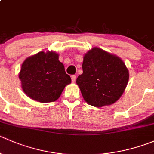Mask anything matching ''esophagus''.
I'll use <instances>...</instances> for the list:
<instances>
[{"label":"esophagus","mask_w":154,"mask_h":154,"mask_svg":"<svg viewBox=\"0 0 154 154\" xmlns=\"http://www.w3.org/2000/svg\"><path fill=\"white\" fill-rule=\"evenodd\" d=\"M71 80H72L73 83L76 81V76L75 75H72V76H71Z\"/></svg>","instance_id":"esophagus-1"}]
</instances>
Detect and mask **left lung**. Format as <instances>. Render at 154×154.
I'll return each mask as SVG.
<instances>
[{"label": "left lung", "instance_id": "8db88e82", "mask_svg": "<svg viewBox=\"0 0 154 154\" xmlns=\"http://www.w3.org/2000/svg\"><path fill=\"white\" fill-rule=\"evenodd\" d=\"M82 67L83 74L76 82L88 104L110 105L123 95L129 71L120 58L95 47L85 55Z\"/></svg>", "mask_w": 154, "mask_h": 154}]
</instances>
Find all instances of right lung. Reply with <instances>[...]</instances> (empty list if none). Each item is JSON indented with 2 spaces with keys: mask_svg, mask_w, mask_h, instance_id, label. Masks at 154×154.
Instances as JSON below:
<instances>
[{
  "mask_svg": "<svg viewBox=\"0 0 154 154\" xmlns=\"http://www.w3.org/2000/svg\"><path fill=\"white\" fill-rule=\"evenodd\" d=\"M22 87L32 99L43 103L57 100L71 79L54 52H40L22 63L19 73Z\"/></svg>",
  "mask_w": 154,
  "mask_h": 154,
  "instance_id": "right-lung-1",
  "label": "right lung"
}]
</instances>
